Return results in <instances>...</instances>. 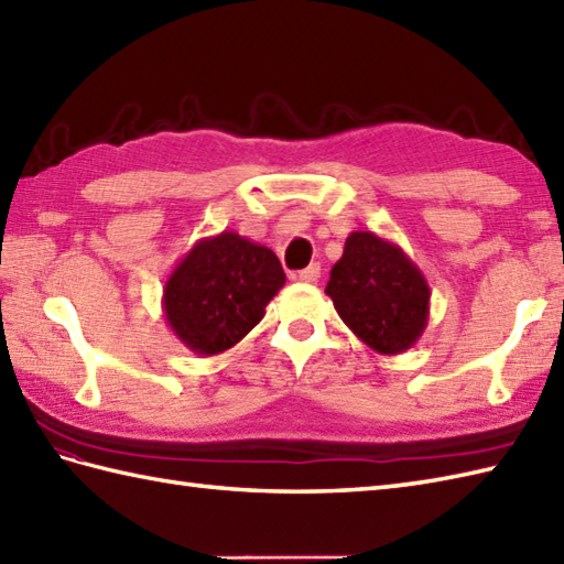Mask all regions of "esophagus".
Here are the masks:
<instances>
[{
	"instance_id": "esophagus-1",
	"label": "esophagus",
	"mask_w": 564,
	"mask_h": 564,
	"mask_svg": "<svg viewBox=\"0 0 564 564\" xmlns=\"http://www.w3.org/2000/svg\"><path fill=\"white\" fill-rule=\"evenodd\" d=\"M293 279L301 281V283H315V281L319 279V263H310L307 269L297 271V273L293 275Z\"/></svg>"
}]
</instances>
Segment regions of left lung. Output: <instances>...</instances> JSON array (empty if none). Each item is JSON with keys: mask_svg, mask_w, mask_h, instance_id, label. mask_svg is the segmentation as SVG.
Instances as JSON below:
<instances>
[{"mask_svg": "<svg viewBox=\"0 0 564 564\" xmlns=\"http://www.w3.org/2000/svg\"><path fill=\"white\" fill-rule=\"evenodd\" d=\"M325 293L344 325L382 356L402 354L429 322V283L402 247L376 232H351Z\"/></svg>", "mask_w": 564, "mask_h": 564, "instance_id": "obj_1", "label": "left lung"}]
</instances>
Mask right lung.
<instances>
[{"label": "right lung", "mask_w": 564, "mask_h": 564, "mask_svg": "<svg viewBox=\"0 0 564 564\" xmlns=\"http://www.w3.org/2000/svg\"><path fill=\"white\" fill-rule=\"evenodd\" d=\"M283 283L281 261L269 247L235 230L203 237L164 283L166 325L194 354H223L259 325Z\"/></svg>", "instance_id": "right-lung-1"}]
</instances>
